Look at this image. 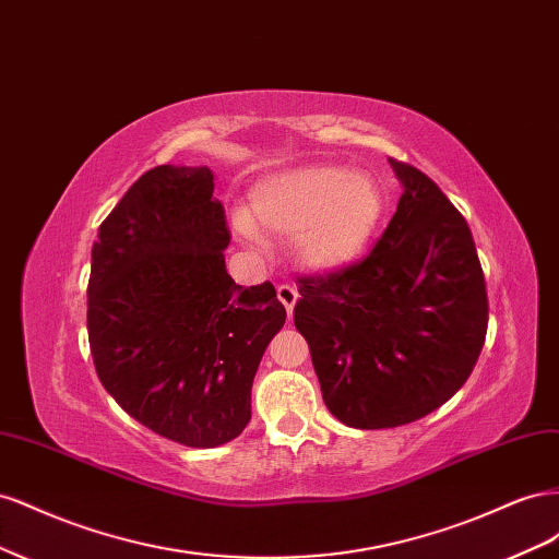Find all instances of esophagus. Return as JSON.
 <instances>
[{
  "label": "esophagus",
  "mask_w": 559,
  "mask_h": 559,
  "mask_svg": "<svg viewBox=\"0 0 559 559\" xmlns=\"http://www.w3.org/2000/svg\"><path fill=\"white\" fill-rule=\"evenodd\" d=\"M277 298H280V302L282 306L286 308V312H294V306H296V300H298V289L294 284H280L277 286Z\"/></svg>",
  "instance_id": "1"
}]
</instances>
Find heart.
Masks as SVG:
<instances>
[{
    "mask_svg": "<svg viewBox=\"0 0 559 559\" xmlns=\"http://www.w3.org/2000/svg\"><path fill=\"white\" fill-rule=\"evenodd\" d=\"M378 183L343 165H308L263 179L251 193V216L261 228L294 238L296 259L317 273L357 259L382 218ZM238 230L253 228L238 216Z\"/></svg>",
    "mask_w": 559,
    "mask_h": 559,
    "instance_id": "obj_1",
    "label": "heart"
}]
</instances>
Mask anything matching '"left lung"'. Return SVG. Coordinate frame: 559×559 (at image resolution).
Listing matches in <instances>:
<instances>
[{
	"mask_svg": "<svg viewBox=\"0 0 559 559\" xmlns=\"http://www.w3.org/2000/svg\"><path fill=\"white\" fill-rule=\"evenodd\" d=\"M392 222L359 263L302 277L294 324L326 408L354 429H392L452 399L487 333V289L466 218L417 167Z\"/></svg>",
	"mask_w": 559,
	"mask_h": 559,
	"instance_id": "obj_1",
	"label": "left lung"
}]
</instances>
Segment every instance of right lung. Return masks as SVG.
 <instances>
[{
    "label": "right lung",
    "instance_id": "add662e5",
    "mask_svg": "<svg viewBox=\"0 0 559 559\" xmlns=\"http://www.w3.org/2000/svg\"><path fill=\"white\" fill-rule=\"evenodd\" d=\"M210 167L158 165L93 245L88 341L99 382L167 441L216 448L251 419V382L286 310L270 282L226 273L230 242Z\"/></svg>",
    "mask_w": 559,
    "mask_h": 559
}]
</instances>
